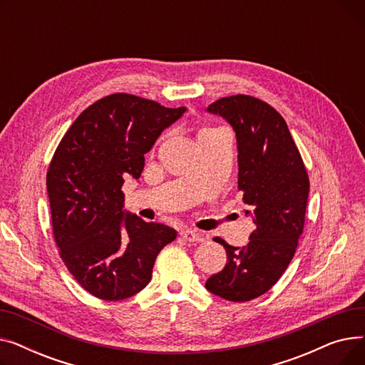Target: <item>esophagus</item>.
<instances>
[{
	"label": "esophagus",
	"mask_w": 365,
	"mask_h": 365,
	"mask_svg": "<svg viewBox=\"0 0 365 365\" xmlns=\"http://www.w3.org/2000/svg\"><path fill=\"white\" fill-rule=\"evenodd\" d=\"M180 238L185 241H189V242H194V241L204 240V235L201 232L195 231V229H182Z\"/></svg>",
	"instance_id": "1"
}]
</instances>
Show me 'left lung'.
Segmentation results:
<instances>
[{"label":"left lung","instance_id":"8db88e82","mask_svg":"<svg viewBox=\"0 0 365 365\" xmlns=\"http://www.w3.org/2000/svg\"><path fill=\"white\" fill-rule=\"evenodd\" d=\"M205 110L235 131L238 187L248 205L245 216L256 225L244 247L216 238L227 260L205 289L229 302H248L272 289L296 253L309 195L308 173L287 123L272 106L237 94Z\"/></svg>","mask_w":365,"mask_h":365}]
</instances>
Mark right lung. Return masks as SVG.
I'll use <instances>...</instances> for the list:
<instances>
[{
  "instance_id": "add662e5",
  "label": "right lung",
  "mask_w": 365,
  "mask_h": 365,
  "mask_svg": "<svg viewBox=\"0 0 365 365\" xmlns=\"http://www.w3.org/2000/svg\"><path fill=\"white\" fill-rule=\"evenodd\" d=\"M186 112L117 93L80 113L47 173L53 234L69 272L90 294L123 300L149 284L175 229L124 210V179H139L161 133Z\"/></svg>"
}]
</instances>
